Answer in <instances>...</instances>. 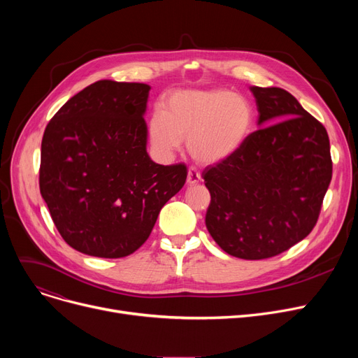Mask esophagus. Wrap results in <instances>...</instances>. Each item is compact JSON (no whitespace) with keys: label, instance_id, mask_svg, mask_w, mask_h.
<instances>
[{"label":"esophagus","instance_id":"1","mask_svg":"<svg viewBox=\"0 0 358 358\" xmlns=\"http://www.w3.org/2000/svg\"><path fill=\"white\" fill-rule=\"evenodd\" d=\"M200 181H201L200 173H197L196 169L192 168L190 171H189V174H187V184H189L190 187H193V185H197Z\"/></svg>","mask_w":358,"mask_h":358}]
</instances>
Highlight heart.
I'll return each mask as SVG.
<instances>
[{
    "label": "heart",
    "mask_w": 358,
    "mask_h": 358,
    "mask_svg": "<svg viewBox=\"0 0 358 358\" xmlns=\"http://www.w3.org/2000/svg\"><path fill=\"white\" fill-rule=\"evenodd\" d=\"M254 108L229 90H180L162 103L148 124L149 141L161 155H173L182 141L201 165L228 161L247 143L254 127Z\"/></svg>",
    "instance_id": "1"
}]
</instances>
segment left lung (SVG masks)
Returning a JSON list of instances; mask_svg holds the SVG:
<instances>
[{"instance_id": "obj_1", "label": "left lung", "mask_w": 358, "mask_h": 358, "mask_svg": "<svg viewBox=\"0 0 358 358\" xmlns=\"http://www.w3.org/2000/svg\"><path fill=\"white\" fill-rule=\"evenodd\" d=\"M259 129L228 161L203 171L206 228L242 259L287 251L316 224L332 178L327 129L286 90L251 87Z\"/></svg>"}]
</instances>
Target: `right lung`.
<instances>
[{
  "label": "right lung",
  "mask_w": 358,
  "mask_h": 358,
  "mask_svg": "<svg viewBox=\"0 0 358 358\" xmlns=\"http://www.w3.org/2000/svg\"><path fill=\"white\" fill-rule=\"evenodd\" d=\"M149 90L139 83L97 81L46 126L41 194L61 236L83 254L135 252L185 182L184 164L165 166L148 155Z\"/></svg>",
  "instance_id": "1"
}]
</instances>
